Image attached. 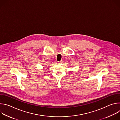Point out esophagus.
Listing matches in <instances>:
<instances>
[{
  "label": "esophagus",
  "mask_w": 120,
  "mask_h": 120,
  "mask_svg": "<svg viewBox=\"0 0 120 120\" xmlns=\"http://www.w3.org/2000/svg\"><path fill=\"white\" fill-rule=\"evenodd\" d=\"M63 63V61L61 60V61H58V64H62Z\"/></svg>",
  "instance_id": "34e87169"
}]
</instances>
